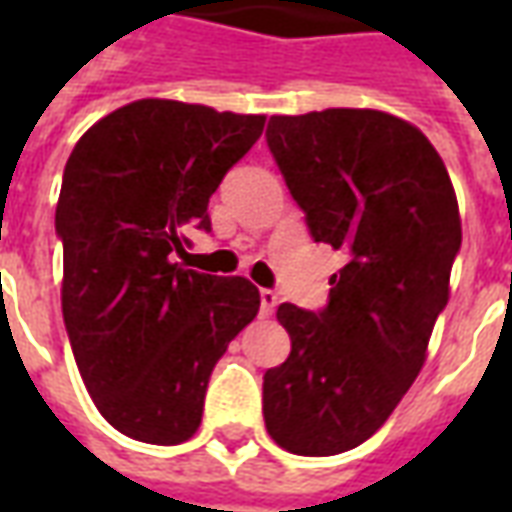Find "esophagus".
<instances>
[{
	"instance_id": "1",
	"label": "esophagus",
	"mask_w": 512,
	"mask_h": 512,
	"mask_svg": "<svg viewBox=\"0 0 512 512\" xmlns=\"http://www.w3.org/2000/svg\"><path fill=\"white\" fill-rule=\"evenodd\" d=\"M277 293L274 290H260V315L263 318H268V315H274V310H277Z\"/></svg>"
}]
</instances>
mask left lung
Instances as JSON below:
<instances>
[{
	"label": "left lung",
	"mask_w": 512,
	"mask_h": 512,
	"mask_svg": "<svg viewBox=\"0 0 512 512\" xmlns=\"http://www.w3.org/2000/svg\"><path fill=\"white\" fill-rule=\"evenodd\" d=\"M266 142L315 241L345 249L321 312L279 304L290 356L263 376L271 439L296 455L354 450L425 365L450 299L461 216L428 136L376 109L274 115Z\"/></svg>",
	"instance_id": "8db88e82"
}]
</instances>
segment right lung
Masks as SVG:
<instances>
[{
  "mask_svg": "<svg viewBox=\"0 0 512 512\" xmlns=\"http://www.w3.org/2000/svg\"><path fill=\"white\" fill-rule=\"evenodd\" d=\"M266 126L263 115L142 98L98 120L62 175V318L104 419L145 444H180L202 422L213 367L260 293L244 277L172 263L208 200Z\"/></svg>",
  "mask_w": 512,
  "mask_h": 512,
  "instance_id": "add662e5",
  "label": "right lung"
}]
</instances>
